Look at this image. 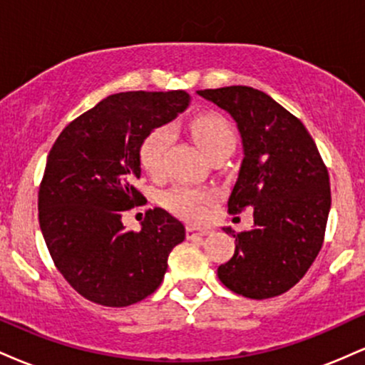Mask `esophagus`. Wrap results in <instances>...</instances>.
<instances>
[{"label": "esophagus", "mask_w": 365, "mask_h": 365, "mask_svg": "<svg viewBox=\"0 0 365 365\" xmlns=\"http://www.w3.org/2000/svg\"><path fill=\"white\" fill-rule=\"evenodd\" d=\"M206 235H209V230H199V228H194V226H187V238H190V240L202 238Z\"/></svg>", "instance_id": "1"}]
</instances>
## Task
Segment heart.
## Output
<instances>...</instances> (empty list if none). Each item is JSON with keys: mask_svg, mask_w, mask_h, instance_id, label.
Here are the masks:
<instances>
[{"mask_svg": "<svg viewBox=\"0 0 365 365\" xmlns=\"http://www.w3.org/2000/svg\"><path fill=\"white\" fill-rule=\"evenodd\" d=\"M190 133L207 158L223 150L235 148V132L232 125L220 115H200L190 121ZM173 142V130L168 125L154 128L142 142L139 156L140 163L150 175H159L165 170L168 149ZM212 194L190 187H175L163 197V204L175 215L190 221H199L206 216L207 204Z\"/></svg>", "mask_w": 365, "mask_h": 365, "instance_id": "1", "label": "heart"}]
</instances>
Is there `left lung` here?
Wrapping results in <instances>:
<instances>
[{
    "label": "left lung",
    "mask_w": 365,
    "mask_h": 365,
    "mask_svg": "<svg viewBox=\"0 0 365 365\" xmlns=\"http://www.w3.org/2000/svg\"><path fill=\"white\" fill-rule=\"evenodd\" d=\"M237 121L244 159L228 212L254 209L252 230L233 235L235 254L217 267L226 288L271 299L295 287L324 240L331 207L328 168L304 123L247 86L197 91Z\"/></svg>",
    "instance_id": "1"
}]
</instances>
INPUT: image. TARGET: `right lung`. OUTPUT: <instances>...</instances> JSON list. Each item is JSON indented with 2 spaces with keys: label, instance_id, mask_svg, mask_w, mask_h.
<instances>
[{
  "label": "right lung",
  "instance_id": "add662e5",
  "mask_svg": "<svg viewBox=\"0 0 365 365\" xmlns=\"http://www.w3.org/2000/svg\"><path fill=\"white\" fill-rule=\"evenodd\" d=\"M185 91L108 96L63 128L39 187V225L54 266L91 302L127 307L158 290L185 226L165 209L145 212L140 232L121 216L145 197L139 150L154 128L185 111Z\"/></svg>",
  "mask_w": 365,
  "mask_h": 365
}]
</instances>
